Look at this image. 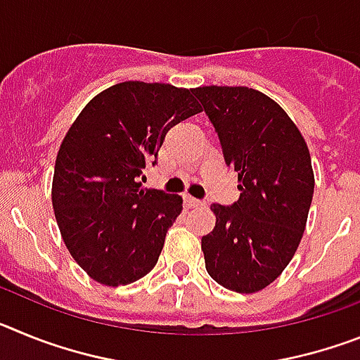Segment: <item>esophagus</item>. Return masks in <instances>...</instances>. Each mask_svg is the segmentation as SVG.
Returning <instances> with one entry per match:
<instances>
[{
    "label": "esophagus",
    "mask_w": 360,
    "mask_h": 360,
    "mask_svg": "<svg viewBox=\"0 0 360 360\" xmlns=\"http://www.w3.org/2000/svg\"><path fill=\"white\" fill-rule=\"evenodd\" d=\"M184 200H186V205H187V207H189V209L202 207V205H203L202 200L195 198V196H191V195H186V196H184Z\"/></svg>",
    "instance_id": "esophagus-1"
}]
</instances>
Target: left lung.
Here are the masks:
<instances>
[{
    "label": "left lung",
    "instance_id": "1",
    "mask_svg": "<svg viewBox=\"0 0 360 360\" xmlns=\"http://www.w3.org/2000/svg\"><path fill=\"white\" fill-rule=\"evenodd\" d=\"M195 95L218 133L240 198L212 203L202 238L205 269L240 294L263 290L290 263L307 227L314 171L303 135L278 103L247 86H202Z\"/></svg>",
    "mask_w": 360,
    "mask_h": 360
}]
</instances>
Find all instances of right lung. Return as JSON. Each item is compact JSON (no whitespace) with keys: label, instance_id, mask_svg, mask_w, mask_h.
<instances>
[{"label":"right lung","instance_id":"obj_1","mask_svg":"<svg viewBox=\"0 0 360 360\" xmlns=\"http://www.w3.org/2000/svg\"><path fill=\"white\" fill-rule=\"evenodd\" d=\"M202 111L193 90L126 81L86 104L56 158L52 205L63 241L86 274L129 285L157 265L182 196L144 189L165 133Z\"/></svg>","mask_w":360,"mask_h":360}]
</instances>
